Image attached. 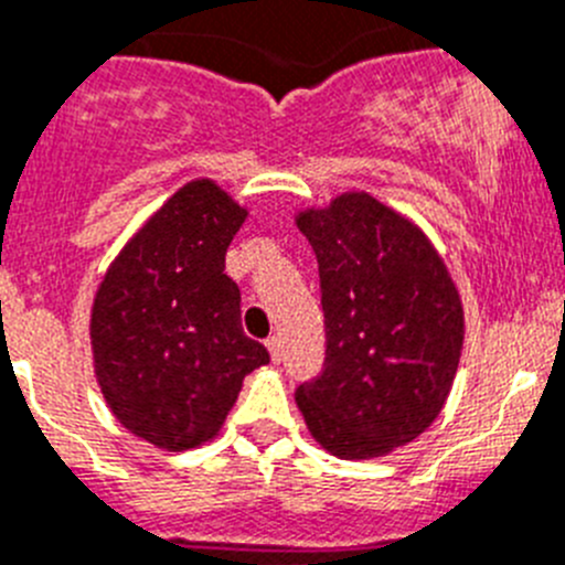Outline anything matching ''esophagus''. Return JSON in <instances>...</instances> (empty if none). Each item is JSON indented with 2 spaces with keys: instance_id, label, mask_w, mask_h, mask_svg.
I'll return each instance as SVG.
<instances>
[{
  "instance_id": "esophagus-1",
  "label": "esophagus",
  "mask_w": 565,
  "mask_h": 565,
  "mask_svg": "<svg viewBox=\"0 0 565 565\" xmlns=\"http://www.w3.org/2000/svg\"><path fill=\"white\" fill-rule=\"evenodd\" d=\"M267 349H270V358L278 363L284 354V340L278 338V334H273V338H267Z\"/></svg>"
}]
</instances>
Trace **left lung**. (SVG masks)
Segmentation results:
<instances>
[{
  "instance_id": "8db88e82",
  "label": "left lung",
  "mask_w": 565,
  "mask_h": 565,
  "mask_svg": "<svg viewBox=\"0 0 565 565\" xmlns=\"http://www.w3.org/2000/svg\"><path fill=\"white\" fill-rule=\"evenodd\" d=\"M320 273L327 360L298 385L309 434L340 459H377L439 416L465 345V307L430 238L365 191L295 213Z\"/></svg>"
}]
</instances>
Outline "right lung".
Returning a JSON list of instances; mask_svg holds the SVG:
<instances>
[{
    "label": "right lung",
    "mask_w": 565,
    "mask_h": 565,
    "mask_svg": "<svg viewBox=\"0 0 565 565\" xmlns=\"http://www.w3.org/2000/svg\"><path fill=\"white\" fill-rule=\"evenodd\" d=\"M247 207L191 180L124 245L89 315L95 380L115 419L162 450L220 434L242 380L270 354L242 329L225 253Z\"/></svg>",
    "instance_id": "obj_1"
}]
</instances>
